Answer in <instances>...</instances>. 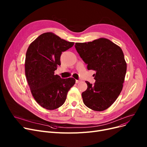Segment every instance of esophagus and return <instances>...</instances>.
I'll use <instances>...</instances> for the list:
<instances>
[{
    "label": "esophagus",
    "mask_w": 147,
    "mask_h": 147,
    "mask_svg": "<svg viewBox=\"0 0 147 147\" xmlns=\"http://www.w3.org/2000/svg\"><path fill=\"white\" fill-rule=\"evenodd\" d=\"M80 82V80H76V83H79Z\"/></svg>",
    "instance_id": "34e87169"
}]
</instances>
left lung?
Instances as JSON below:
<instances>
[{
	"mask_svg": "<svg viewBox=\"0 0 147 147\" xmlns=\"http://www.w3.org/2000/svg\"><path fill=\"white\" fill-rule=\"evenodd\" d=\"M75 48L88 69L96 71L94 85L86 81L88 88L82 94L83 101L92 110L104 111L115 102L123 89L127 64L122 49L105 38L76 43Z\"/></svg>",
	"mask_w": 147,
	"mask_h": 147,
	"instance_id": "8db88e82",
	"label": "left lung"
}]
</instances>
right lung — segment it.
Segmentation results:
<instances>
[{
  "label": "right lung",
  "mask_w": 147,
  "mask_h": 147,
  "mask_svg": "<svg viewBox=\"0 0 147 147\" xmlns=\"http://www.w3.org/2000/svg\"><path fill=\"white\" fill-rule=\"evenodd\" d=\"M51 32L40 35L30 43L25 60V74L36 101L48 110L63 105L68 90L74 86V78L61 79L54 74L61 65L60 57L74 45Z\"/></svg>",
  "instance_id": "right-lung-1"
}]
</instances>
